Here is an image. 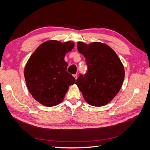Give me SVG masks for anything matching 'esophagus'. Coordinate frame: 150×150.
<instances>
[{
    "instance_id": "esophagus-1",
    "label": "esophagus",
    "mask_w": 150,
    "mask_h": 150,
    "mask_svg": "<svg viewBox=\"0 0 150 150\" xmlns=\"http://www.w3.org/2000/svg\"><path fill=\"white\" fill-rule=\"evenodd\" d=\"M74 77L76 79H77V78H78V74H74Z\"/></svg>"
}]
</instances>
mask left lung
<instances>
[{"mask_svg":"<svg viewBox=\"0 0 150 150\" xmlns=\"http://www.w3.org/2000/svg\"><path fill=\"white\" fill-rule=\"evenodd\" d=\"M77 49L86 58L88 72L80 75L75 84L90 105H106L121 88L125 74L123 64L114 50L106 44L78 42Z\"/></svg>","mask_w":150,"mask_h":150,"instance_id":"obj_1","label":"left lung"}]
</instances>
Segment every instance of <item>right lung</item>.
<instances>
[{
	"mask_svg": "<svg viewBox=\"0 0 150 150\" xmlns=\"http://www.w3.org/2000/svg\"><path fill=\"white\" fill-rule=\"evenodd\" d=\"M74 43L49 40L35 49L27 62L24 74L33 97L43 106L52 107L61 103L75 78L67 72L66 54Z\"/></svg>",
	"mask_w": 150,
	"mask_h": 150,
	"instance_id": "1",
	"label": "right lung"
}]
</instances>
